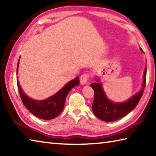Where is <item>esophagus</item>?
I'll use <instances>...</instances> for the list:
<instances>
[{
  "label": "esophagus",
  "instance_id": "obj_1",
  "mask_svg": "<svg viewBox=\"0 0 156 156\" xmlns=\"http://www.w3.org/2000/svg\"><path fill=\"white\" fill-rule=\"evenodd\" d=\"M89 73H83V74H82L80 76V83L81 84H86L87 83V80H89Z\"/></svg>",
  "mask_w": 156,
  "mask_h": 156
}]
</instances>
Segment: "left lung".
Segmentation results:
<instances>
[{
    "instance_id": "8db88e82",
    "label": "left lung",
    "mask_w": 156,
    "mask_h": 156,
    "mask_svg": "<svg viewBox=\"0 0 156 156\" xmlns=\"http://www.w3.org/2000/svg\"><path fill=\"white\" fill-rule=\"evenodd\" d=\"M146 76L147 67L144 70V82L142 90L134 96L131 97L127 101L122 103H114L109 101L102 89L101 84L99 83L91 84V87L94 90V100L92 105V111L94 115L102 121L113 122L120 119L131 112L138 104L143 94L146 85Z\"/></svg>"
}]
</instances>
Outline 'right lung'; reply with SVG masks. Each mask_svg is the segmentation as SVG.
<instances>
[{"label":"right lung","mask_w":156,"mask_h":156,"mask_svg":"<svg viewBox=\"0 0 156 156\" xmlns=\"http://www.w3.org/2000/svg\"><path fill=\"white\" fill-rule=\"evenodd\" d=\"M18 63L19 61L17 64L16 73H18ZM79 83H80L79 77H76L66 84L54 96L44 100H36L30 98L27 96H26L21 89L18 80H17L18 92L23 105L34 115L43 120H51L57 117L62 112L64 109L65 98L69 92L73 87L79 85Z\"/></svg>","instance_id":"obj_1"}]
</instances>
